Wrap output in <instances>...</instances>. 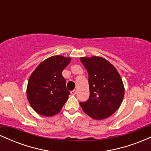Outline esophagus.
Returning a JSON list of instances; mask_svg holds the SVG:
<instances>
[{"label":"esophagus","instance_id":"1","mask_svg":"<svg viewBox=\"0 0 151 151\" xmlns=\"http://www.w3.org/2000/svg\"><path fill=\"white\" fill-rule=\"evenodd\" d=\"M76 93H77V90L76 89H74L72 90V91H71V94L72 95H75Z\"/></svg>","mask_w":151,"mask_h":151}]
</instances>
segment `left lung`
Wrapping results in <instances>:
<instances>
[{
    "instance_id": "obj_1",
    "label": "left lung",
    "mask_w": 151,
    "mask_h": 151,
    "mask_svg": "<svg viewBox=\"0 0 151 151\" xmlns=\"http://www.w3.org/2000/svg\"><path fill=\"white\" fill-rule=\"evenodd\" d=\"M89 74V97L79 102L84 111L93 119L111 116L120 106L124 87L119 72L111 64L99 57L81 58Z\"/></svg>"
}]
</instances>
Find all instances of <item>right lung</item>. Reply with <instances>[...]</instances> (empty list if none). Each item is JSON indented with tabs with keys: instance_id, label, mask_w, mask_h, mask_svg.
Here are the masks:
<instances>
[{
	"instance_id": "1",
	"label": "right lung",
	"mask_w": 151,
	"mask_h": 151,
	"mask_svg": "<svg viewBox=\"0 0 151 151\" xmlns=\"http://www.w3.org/2000/svg\"><path fill=\"white\" fill-rule=\"evenodd\" d=\"M70 61V58L60 55L51 57L40 64L31 74L27 96L37 113L52 116L61 111L70 94L62 72Z\"/></svg>"
}]
</instances>
